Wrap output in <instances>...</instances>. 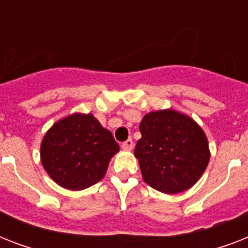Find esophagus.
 <instances>
[{
	"instance_id": "obj_1",
	"label": "esophagus",
	"mask_w": 248,
	"mask_h": 248,
	"mask_svg": "<svg viewBox=\"0 0 248 248\" xmlns=\"http://www.w3.org/2000/svg\"><path fill=\"white\" fill-rule=\"evenodd\" d=\"M121 148H122L124 151H131L132 148H134V141H132V139H127L126 141H124L122 145H121Z\"/></svg>"
}]
</instances>
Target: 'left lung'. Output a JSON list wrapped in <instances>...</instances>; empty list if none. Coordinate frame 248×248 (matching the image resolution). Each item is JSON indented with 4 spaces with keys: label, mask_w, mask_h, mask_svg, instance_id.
Instances as JSON below:
<instances>
[{
    "label": "left lung",
    "mask_w": 248,
    "mask_h": 248,
    "mask_svg": "<svg viewBox=\"0 0 248 248\" xmlns=\"http://www.w3.org/2000/svg\"><path fill=\"white\" fill-rule=\"evenodd\" d=\"M134 155L144 181L158 192L177 194L200 180L210 161L207 136L200 124L175 109L147 113Z\"/></svg>",
    "instance_id": "left-lung-1"
}]
</instances>
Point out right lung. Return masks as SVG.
I'll use <instances>...</instances> for the list:
<instances>
[{
    "label": "right lung",
    "instance_id": "right-lung-1",
    "mask_svg": "<svg viewBox=\"0 0 248 248\" xmlns=\"http://www.w3.org/2000/svg\"><path fill=\"white\" fill-rule=\"evenodd\" d=\"M120 152L112 132L91 113H72L56 121L41 141V163L62 188L82 190L105 176Z\"/></svg>",
    "mask_w": 248,
    "mask_h": 248
}]
</instances>
